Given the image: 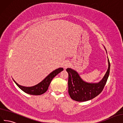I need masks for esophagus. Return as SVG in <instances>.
I'll return each mask as SVG.
<instances>
[{"instance_id": "1", "label": "esophagus", "mask_w": 123, "mask_h": 123, "mask_svg": "<svg viewBox=\"0 0 123 123\" xmlns=\"http://www.w3.org/2000/svg\"><path fill=\"white\" fill-rule=\"evenodd\" d=\"M70 64H71V63H70V62L69 61H65L64 63H63V68L66 69L68 67H69V66H70Z\"/></svg>"}]
</instances>
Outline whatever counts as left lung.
Returning <instances> with one entry per match:
<instances>
[{
  "label": "left lung",
  "instance_id": "8db88e82",
  "mask_svg": "<svg viewBox=\"0 0 123 123\" xmlns=\"http://www.w3.org/2000/svg\"><path fill=\"white\" fill-rule=\"evenodd\" d=\"M105 50H107L104 47ZM108 68L100 81L96 83L87 82L80 77L75 70L68 68V94L73 100L77 101H86L92 99L99 95L106 85L110 73V64L108 57Z\"/></svg>",
  "mask_w": 123,
  "mask_h": 123
}]
</instances>
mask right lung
I'll return each mask as SVG.
<instances>
[{"mask_svg":"<svg viewBox=\"0 0 123 123\" xmlns=\"http://www.w3.org/2000/svg\"><path fill=\"white\" fill-rule=\"evenodd\" d=\"M63 70V68H61L55 69V71L50 73L41 82L32 86H22L18 85L13 79V80L16 85L24 92L30 95H40L43 94L46 92L52 79L59 73L62 72Z\"/></svg>","mask_w":123,"mask_h":123,"instance_id":"1","label":"right lung"}]
</instances>
